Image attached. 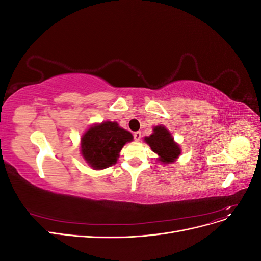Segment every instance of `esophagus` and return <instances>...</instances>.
Instances as JSON below:
<instances>
[{"mask_svg":"<svg viewBox=\"0 0 261 261\" xmlns=\"http://www.w3.org/2000/svg\"><path fill=\"white\" fill-rule=\"evenodd\" d=\"M141 138V133L140 132H135L134 133V139H135L136 141H139Z\"/></svg>","mask_w":261,"mask_h":261,"instance_id":"34e87169","label":"esophagus"}]
</instances>
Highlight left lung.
<instances>
[{"instance_id":"obj_1","label":"left lung","mask_w":261,"mask_h":261,"mask_svg":"<svg viewBox=\"0 0 261 261\" xmlns=\"http://www.w3.org/2000/svg\"><path fill=\"white\" fill-rule=\"evenodd\" d=\"M145 141L159 158L163 164L174 162L180 154V148L172 137V134L164 126H155L151 135L145 137Z\"/></svg>"}]
</instances>
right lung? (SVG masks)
<instances>
[{"label": "right lung", "mask_w": 261, "mask_h": 261, "mask_svg": "<svg viewBox=\"0 0 261 261\" xmlns=\"http://www.w3.org/2000/svg\"><path fill=\"white\" fill-rule=\"evenodd\" d=\"M132 140V134L116 122H102L92 125L83 135L82 155L92 169H106L116 163L121 149Z\"/></svg>", "instance_id": "add662e5"}]
</instances>
